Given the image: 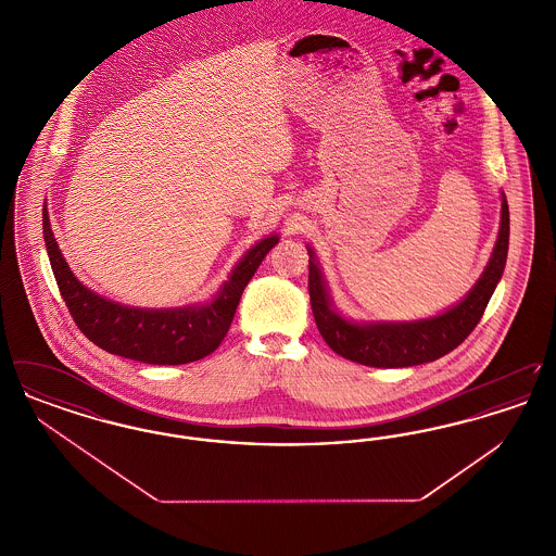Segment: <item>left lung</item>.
<instances>
[{"instance_id": "8db88e82", "label": "left lung", "mask_w": 556, "mask_h": 556, "mask_svg": "<svg viewBox=\"0 0 556 556\" xmlns=\"http://www.w3.org/2000/svg\"><path fill=\"white\" fill-rule=\"evenodd\" d=\"M308 291L318 331L327 345L352 363L400 369L431 363L463 344L483 317V311L503 277L508 254V204L503 195L501 231L490 263L479 281L456 306L442 315L404 323H354L342 317L327 293V283L308 248Z\"/></svg>"}]
</instances>
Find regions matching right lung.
<instances>
[{"instance_id":"1","label":"right lung","mask_w":556,"mask_h":556,"mask_svg":"<svg viewBox=\"0 0 556 556\" xmlns=\"http://www.w3.org/2000/svg\"><path fill=\"white\" fill-rule=\"evenodd\" d=\"M43 239L62 300L87 340L139 363L186 365L208 356L225 340L241 293L279 236H268L250 248L208 304L184 308H135L87 290L66 265L46 208Z\"/></svg>"}]
</instances>
